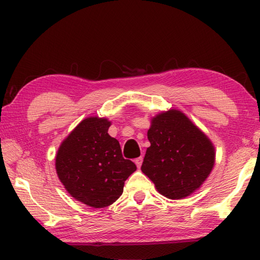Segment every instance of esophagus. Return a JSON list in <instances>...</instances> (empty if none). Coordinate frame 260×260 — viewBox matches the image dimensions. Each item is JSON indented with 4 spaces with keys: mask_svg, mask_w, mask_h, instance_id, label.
<instances>
[{
    "mask_svg": "<svg viewBox=\"0 0 260 260\" xmlns=\"http://www.w3.org/2000/svg\"><path fill=\"white\" fill-rule=\"evenodd\" d=\"M135 163H136V166H137L138 168H140L142 167V163H143V156H140V157H137L135 160Z\"/></svg>",
    "mask_w": 260,
    "mask_h": 260,
    "instance_id": "esophagus-1",
    "label": "esophagus"
}]
</instances>
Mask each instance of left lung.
<instances>
[{
    "label": "left lung",
    "mask_w": 260,
    "mask_h": 260,
    "mask_svg": "<svg viewBox=\"0 0 260 260\" xmlns=\"http://www.w3.org/2000/svg\"><path fill=\"white\" fill-rule=\"evenodd\" d=\"M151 146L142 171L168 199L188 197L208 178L215 165V148L198 126L176 109L152 120Z\"/></svg>",
    "instance_id": "obj_1"
}]
</instances>
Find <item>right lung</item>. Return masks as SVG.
I'll list each match as a JSON object with an SVG mask.
<instances>
[{
  "mask_svg": "<svg viewBox=\"0 0 260 260\" xmlns=\"http://www.w3.org/2000/svg\"><path fill=\"white\" fill-rule=\"evenodd\" d=\"M109 125L107 118H85L63 140L56 156L57 174L67 192L93 208L115 202L124 181L137 169L108 135Z\"/></svg>",
  "mask_w": 260,
  "mask_h": 260,
  "instance_id": "add662e5",
  "label": "right lung"
}]
</instances>
